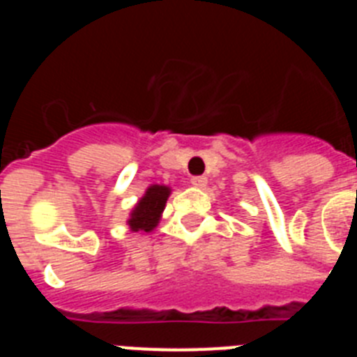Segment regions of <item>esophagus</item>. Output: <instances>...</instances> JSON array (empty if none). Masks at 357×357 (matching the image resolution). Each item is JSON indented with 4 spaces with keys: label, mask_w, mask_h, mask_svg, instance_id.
<instances>
[{
    "label": "esophagus",
    "mask_w": 357,
    "mask_h": 357,
    "mask_svg": "<svg viewBox=\"0 0 357 357\" xmlns=\"http://www.w3.org/2000/svg\"><path fill=\"white\" fill-rule=\"evenodd\" d=\"M191 184H193L195 188H198V189L206 188L207 178H206V176H193V178H191Z\"/></svg>",
    "instance_id": "1"
}]
</instances>
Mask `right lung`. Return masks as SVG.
Masks as SVG:
<instances>
[{"instance_id":"right-lung-1","label":"right lung","mask_w":357,"mask_h":357,"mask_svg":"<svg viewBox=\"0 0 357 357\" xmlns=\"http://www.w3.org/2000/svg\"><path fill=\"white\" fill-rule=\"evenodd\" d=\"M169 195H172V188L162 184H151L148 185L143 197L137 200L134 207H132L130 214H128L127 225L132 232H151L159 225L160 218H162V211L166 207Z\"/></svg>"}]
</instances>
